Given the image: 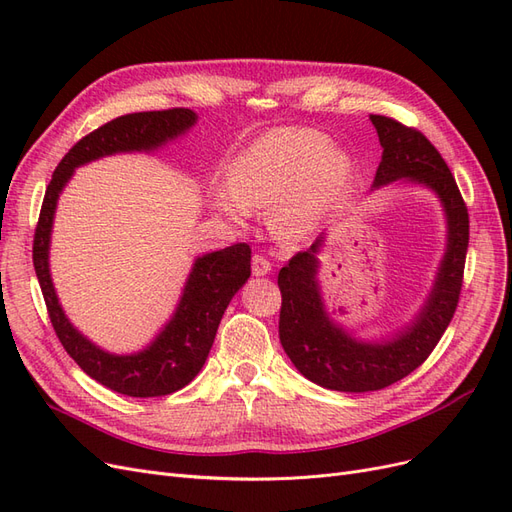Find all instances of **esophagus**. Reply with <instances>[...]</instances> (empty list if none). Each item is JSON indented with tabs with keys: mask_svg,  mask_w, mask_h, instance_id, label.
Returning a JSON list of instances; mask_svg holds the SVG:
<instances>
[{
	"mask_svg": "<svg viewBox=\"0 0 512 512\" xmlns=\"http://www.w3.org/2000/svg\"><path fill=\"white\" fill-rule=\"evenodd\" d=\"M252 273H254L256 277L271 273V260H269L267 256H260V254H256V256L252 258Z\"/></svg>",
	"mask_w": 512,
	"mask_h": 512,
	"instance_id": "34e87169",
	"label": "esophagus"
}]
</instances>
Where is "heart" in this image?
<instances>
[{"mask_svg": "<svg viewBox=\"0 0 512 512\" xmlns=\"http://www.w3.org/2000/svg\"><path fill=\"white\" fill-rule=\"evenodd\" d=\"M350 175V156L329 147L324 134L309 128L275 130L230 162L226 192L215 196V207L232 220L273 207V226L286 237H303L327 215Z\"/></svg>", "mask_w": 512, "mask_h": 512, "instance_id": "obj_1", "label": "heart"}]
</instances>
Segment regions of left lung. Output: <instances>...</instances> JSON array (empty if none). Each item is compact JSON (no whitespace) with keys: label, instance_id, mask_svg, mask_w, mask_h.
Here are the masks:
<instances>
[{"label":"left lung","instance_id":"8db88e82","mask_svg":"<svg viewBox=\"0 0 512 512\" xmlns=\"http://www.w3.org/2000/svg\"><path fill=\"white\" fill-rule=\"evenodd\" d=\"M369 119L382 145L374 188L408 181L436 194L446 218V250L436 282L414 320L378 342L356 339L327 314L316 277L324 235L282 267L277 275L282 290L280 342L307 380L344 393L380 391L425 363L453 320L470 241L468 207L438 149L421 132L391 117L369 115Z\"/></svg>","mask_w":512,"mask_h":512}]
</instances>
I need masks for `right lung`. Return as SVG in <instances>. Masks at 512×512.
Listing matches in <instances>:
<instances>
[{"label":"right lung","mask_w":512,"mask_h":512,"mask_svg":"<svg viewBox=\"0 0 512 512\" xmlns=\"http://www.w3.org/2000/svg\"><path fill=\"white\" fill-rule=\"evenodd\" d=\"M196 119L198 115L190 108H168V111L123 115L104 123L102 128L81 138L57 164L42 200L34 235V269L53 329L61 346L89 378L128 397L170 395L198 376L230 299L252 273V250L247 243H237L198 256L183 286L175 314L170 316L156 339L134 354H113L89 342L79 329H74L57 299L49 269L57 200L79 166L113 156V153L156 151L188 132Z\"/></svg>","instance_id":"right-lung-1"}]
</instances>
